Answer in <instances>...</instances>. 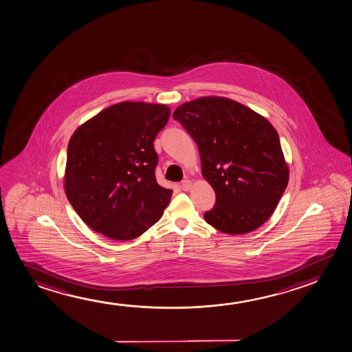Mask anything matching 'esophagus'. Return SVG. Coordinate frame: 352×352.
Returning a JSON list of instances; mask_svg holds the SVG:
<instances>
[{"label": "esophagus", "instance_id": "34e87169", "mask_svg": "<svg viewBox=\"0 0 352 352\" xmlns=\"http://www.w3.org/2000/svg\"><path fill=\"white\" fill-rule=\"evenodd\" d=\"M182 189L184 190V191H189L190 188H191V182L190 180H188V179H185V180H183L182 182Z\"/></svg>", "mask_w": 352, "mask_h": 352}]
</instances>
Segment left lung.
I'll return each instance as SVG.
<instances>
[{
  "label": "left lung",
  "mask_w": 352,
  "mask_h": 352,
  "mask_svg": "<svg viewBox=\"0 0 352 352\" xmlns=\"http://www.w3.org/2000/svg\"><path fill=\"white\" fill-rule=\"evenodd\" d=\"M173 118L197 144L202 175L215 191L204 220L225 234L254 231L274 213L289 170L280 138L266 118L226 98H199Z\"/></svg>",
  "instance_id": "left-lung-1"
}]
</instances>
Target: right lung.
<instances>
[{"label":"right lung","mask_w":352,"mask_h":352,"mask_svg":"<svg viewBox=\"0 0 352 352\" xmlns=\"http://www.w3.org/2000/svg\"><path fill=\"white\" fill-rule=\"evenodd\" d=\"M169 115L166 105L120 102L72 134L65 194L91 229L112 240H133L162 217L172 190L156 180L153 142Z\"/></svg>","instance_id":"right-lung-1"}]
</instances>
